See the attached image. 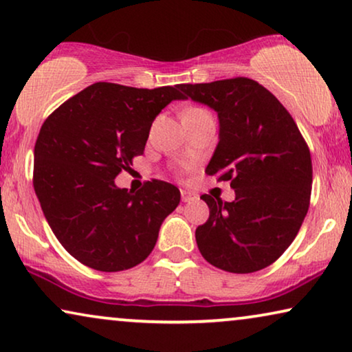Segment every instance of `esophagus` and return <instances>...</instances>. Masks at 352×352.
I'll return each mask as SVG.
<instances>
[{"instance_id": "34e87169", "label": "esophagus", "mask_w": 352, "mask_h": 352, "mask_svg": "<svg viewBox=\"0 0 352 352\" xmlns=\"http://www.w3.org/2000/svg\"><path fill=\"white\" fill-rule=\"evenodd\" d=\"M181 199L182 201H192V200H197V194L190 190H181Z\"/></svg>"}]
</instances>
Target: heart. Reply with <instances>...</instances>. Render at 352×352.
Instances as JSON below:
<instances>
[{"label":"heart","mask_w":352,"mask_h":352,"mask_svg":"<svg viewBox=\"0 0 352 352\" xmlns=\"http://www.w3.org/2000/svg\"><path fill=\"white\" fill-rule=\"evenodd\" d=\"M200 112H208V110L204 107H190L186 110V113H200Z\"/></svg>","instance_id":"heart-1"}]
</instances>
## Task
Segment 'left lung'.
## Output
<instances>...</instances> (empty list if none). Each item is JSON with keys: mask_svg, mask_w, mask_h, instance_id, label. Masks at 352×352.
<instances>
[{"mask_svg": "<svg viewBox=\"0 0 352 352\" xmlns=\"http://www.w3.org/2000/svg\"><path fill=\"white\" fill-rule=\"evenodd\" d=\"M186 99L218 112L219 142L205 173L229 181L234 201L204 194L210 218L195 230L206 261L234 274L282 256L309 208V147L288 110L252 78L179 85Z\"/></svg>", "mask_w": 352, "mask_h": 352, "instance_id": "1", "label": "left lung"}]
</instances>
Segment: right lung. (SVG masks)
<instances>
[{"instance_id": "right-lung-1", "label": "right lung", "mask_w": 352, "mask_h": 352, "mask_svg": "<svg viewBox=\"0 0 352 352\" xmlns=\"http://www.w3.org/2000/svg\"><path fill=\"white\" fill-rule=\"evenodd\" d=\"M177 88L100 81L43 123L33 187L57 240L85 266L102 272L138 266L155 247L163 219L179 205L181 192L170 182L147 181L138 192L113 182L144 153L162 109L186 99Z\"/></svg>"}]
</instances>
